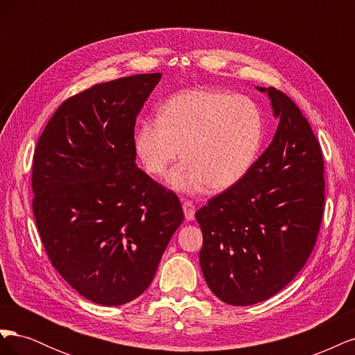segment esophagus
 <instances>
[{"instance_id": "1", "label": "esophagus", "mask_w": 355, "mask_h": 355, "mask_svg": "<svg viewBox=\"0 0 355 355\" xmlns=\"http://www.w3.org/2000/svg\"><path fill=\"white\" fill-rule=\"evenodd\" d=\"M184 213H185V218L187 220H192L196 218V206L192 204L191 201H184Z\"/></svg>"}]
</instances>
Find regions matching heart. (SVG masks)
I'll use <instances>...</instances> for the list:
<instances>
[{"instance_id":"b5f03b06","label":"heart","mask_w":355,"mask_h":355,"mask_svg":"<svg viewBox=\"0 0 355 355\" xmlns=\"http://www.w3.org/2000/svg\"><path fill=\"white\" fill-rule=\"evenodd\" d=\"M265 118L247 96L219 90H191L168 99L157 120L146 118L135 132L133 146L148 175L161 178L179 154L184 161L170 185L187 194L209 187L227 191L249 173L259 155Z\"/></svg>"}]
</instances>
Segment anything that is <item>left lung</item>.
Listing matches in <instances>:
<instances>
[{
  "label": "left lung",
  "instance_id": "8db88e82",
  "mask_svg": "<svg viewBox=\"0 0 355 355\" xmlns=\"http://www.w3.org/2000/svg\"><path fill=\"white\" fill-rule=\"evenodd\" d=\"M257 89L280 118L272 142L237 185L196 213L204 280L235 306L262 302L293 280L324 213V163L313 128L287 94Z\"/></svg>",
  "mask_w": 355,
  "mask_h": 355
}]
</instances>
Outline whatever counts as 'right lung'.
<instances>
[{"label":"right lung","mask_w":355,"mask_h":355,"mask_svg":"<svg viewBox=\"0 0 355 355\" xmlns=\"http://www.w3.org/2000/svg\"><path fill=\"white\" fill-rule=\"evenodd\" d=\"M161 73L96 84L63 102L32 161V210L56 271L85 299L118 306L151 284L184 222L173 191L136 166V116Z\"/></svg>","instance_id":"obj_1"}]
</instances>
